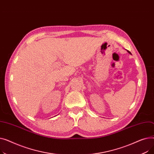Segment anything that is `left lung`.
Here are the masks:
<instances>
[{
  "label": "left lung",
  "instance_id": "1",
  "mask_svg": "<svg viewBox=\"0 0 154 154\" xmlns=\"http://www.w3.org/2000/svg\"><path fill=\"white\" fill-rule=\"evenodd\" d=\"M128 53H130V54H131V52H129V51H128Z\"/></svg>",
  "mask_w": 154,
  "mask_h": 154
}]
</instances>
